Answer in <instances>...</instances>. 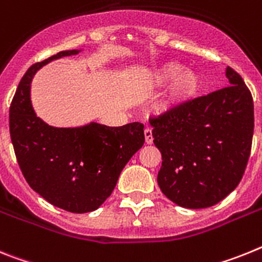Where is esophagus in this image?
<instances>
[{"instance_id":"esophagus-1","label":"esophagus","mask_w":262,"mask_h":262,"mask_svg":"<svg viewBox=\"0 0 262 262\" xmlns=\"http://www.w3.org/2000/svg\"><path fill=\"white\" fill-rule=\"evenodd\" d=\"M144 133H145V142H146L147 145L153 144V132H151V129L146 128Z\"/></svg>"}]
</instances>
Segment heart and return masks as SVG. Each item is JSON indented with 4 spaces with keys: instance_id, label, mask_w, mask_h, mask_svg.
<instances>
[{
    "instance_id": "obj_1",
    "label": "heart",
    "mask_w": 262,
    "mask_h": 262,
    "mask_svg": "<svg viewBox=\"0 0 262 262\" xmlns=\"http://www.w3.org/2000/svg\"><path fill=\"white\" fill-rule=\"evenodd\" d=\"M150 81L156 87L170 83L161 101L162 109H172L185 104L196 95L202 84L196 72L185 70V66L179 62H169L157 67L151 72Z\"/></svg>"
}]
</instances>
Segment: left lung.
<instances>
[{
    "label": "left lung",
    "instance_id": "8db88e82",
    "mask_svg": "<svg viewBox=\"0 0 262 262\" xmlns=\"http://www.w3.org/2000/svg\"><path fill=\"white\" fill-rule=\"evenodd\" d=\"M227 77L228 87L149 118L162 154L157 182L181 207L219 203L244 175L253 137V99L233 68H227Z\"/></svg>",
    "mask_w": 262,
    "mask_h": 262
}]
</instances>
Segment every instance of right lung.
<instances>
[{
	"instance_id": "add662e5",
	"label": "right lung",
	"mask_w": 262,
	"mask_h": 262,
	"mask_svg": "<svg viewBox=\"0 0 262 262\" xmlns=\"http://www.w3.org/2000/svg\"><path fill=\"white\" fill-rule=\"evenodd\" d=\"M60 51L31 66L21 79L9 111L10 138L18 165L31 188L62 210L74 213L99 208L112 194L124 166L145 142L144 125L54 128L36 117L30 83L40 67L77 54Z\"/></svg>"
}]
</instances>
